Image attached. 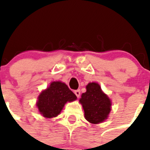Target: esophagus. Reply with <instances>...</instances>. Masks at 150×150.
I'll return each instance as SVG.
<instances>
[{"label": "esophagus", "instance_id": "1", "mask_svg": "<svg viewBox=\"0 0 150 150\" xmlns=\"http://www.w3.org/2000/svg\"><path fill=\"white\" fill-rule=\"evenodd\" d=\"M74 93H75V96H77L78 98H79V96H80V90H79V89L75 90V91H74Z\"/></svg>", "mask_w": 150, "mask_h": 150}]
</instances>
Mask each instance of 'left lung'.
<instances>
[{
    "mask_svg": "<svg viewBox=\"0 0 150 150\" xmlns=\"http://www.w3.org/2000/svg\"><path fill=\"white\" fill-rule=\"evenodd\" d=\"M85 112V117L92 124H99L108 117L111 110V101L96 82L86 86V92L79 100Z\"/></svg>",
    "mask_w": 150,
    "mask_h": 150,
    "instance_id": "obj_1",
    "label": "left lung"
}]
</instances>
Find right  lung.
<instances>
[{"label":"right lung","mask_w":150,"mask_h":150,"mask_svg":"<svg viewBox=\"0 0 150 150\" xmlns=\"http://www.w3.org/2000/svg\"><path fill=\"white\" fill-rule=\"evenodd\" d=\"M77 99L68 86L61 82H52L47 89L39 95L36 106L44 117L51 118L58 115L67 102Z\"/></svg>","instance_id":"obj_1"}]
</instances>
